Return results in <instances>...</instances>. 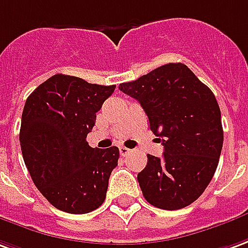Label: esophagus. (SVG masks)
<instances>
[{
  "mask_svg": "<svg viewBox=\"0 0 248 248\" xmlns=\"http://www.w3.org/2000/svg\"><path fill=\"white\" fill-rule=\"evenodd\" d=\"M130 152H131V150L127 148H124V146H121V148H119V153H121V155H124V157H126Z\"/></svg>",
  "mask_w": 248,
  "mask_h": 248,
  "instance_id": "1",
  "label": "esophagus"
}]
</instances>
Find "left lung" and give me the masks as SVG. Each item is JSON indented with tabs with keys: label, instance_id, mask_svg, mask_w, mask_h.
Here are the masks:
<instances>
[{
	"label": "left lung",
	"instance_id": "8db88e82",
	"mask_svg": "<svg viewBox=\"0 0 248 248\" xmlns=\"http://www.w3.org/2000/svg\"><path fill=\"white\" fill-rule=\"evenodd\" d=\"M119 90L140 102L162 158L148 154L138 173L142 195L161 209L184 208L214 177L223 148L220 108L214 93L183 63L161 65Z\"/></svg>",
	"mask_w": 248,
	"mask_h": 248
}]
</instances>
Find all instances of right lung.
I'll return each mask as SVG.
<instances>
[{
    "instance_id": "right-lung-1",
    "label": "right lung",
    "mask_w": 248,
    "mask_h": 248,
    "mask_svg": "<svg viewBox=\"0 0 248 248\" xmlns=\"http://www.w3.org/2000/svg\"><path fill=\"white\" fill-rule=\"evenodd\" d=\"M114 90L58 74L28 96L20 129L22 157L34 185L55 208L88 214L106 199L119 150L91 148L86 138Z\"/></svg>"
}]
</instances>
